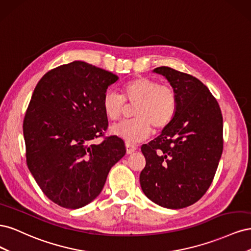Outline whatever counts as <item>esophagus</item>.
<instances>
[{
  "label": "esophagus",
  "mask_w": 251,
  "mask_h": 251,
  "mask_svg": "<svg viewBox=\"0 0 251 251\" xmlns=\"http://www.w3.org/2000/svg\"><path fill=\"white\" fill-rule=\"evenodd\" d=\"M126 147L127 154H132V153H134L136 150H137V146H136V144H134V143H132V142H126Z\"/></svg>",
  "instance_id": "34e87169"
}]
</instances>
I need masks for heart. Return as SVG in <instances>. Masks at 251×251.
<instances>
[{"mask_svg":"<svg viewBox=\"0 0 251 251\" xmlns=\"http://www.w3.org/2000/svg\"><path fill=\"white\" fill-rule=\"evenodd\" d=\"M135 105V118L123 121L113 132L128 142L147 138L151 131L168 126L178 109V95L171 86L160 85L156 79L139 76L125 83L121 95L107 91L102 97V109L110 120L117 121L125 115L126 103Z\"/></svg>","mask_w":251,"mask_h":251,"instance_id":"heart-1","label":"heart"}]
</instances>
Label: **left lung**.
Returning <instances> with one entry per match:
<instances>
[{"label": "left lung", "instance_id": "1", "mask_svg": "<svg viewBox=\"0 0 251 251\" xmlns=\"http://www.w3.org/2000/svg\"><path fill=\"white\" fill-rule=\"evenodd\" d=\"M154 72L176 91L178 109L157 138L142 144L140 185L154 203L179 209L200 200L214 180L223 151L222 113L198 78L164 66Z\"/></svg>", "mask_w": 251, "mask_h": 251}]
</instances>
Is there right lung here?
Returning a JSON list of instances; mask_svg holds the SVG:
<instances>
[{
  "label": "right lung",
  "instance_id": "right-lung-1",
  "mask_svg": "<svg viewBox=\"0 0 251 251\" xmlns=\"http://www.w3.org/2000/svg\"><path fill=\"white\" fill-rule=\"evenodd\" d=\"M117 79L75 60L48 71L33 91L23 121L26 162L42 192L59 206L76 209L93 201L126 154L123 139L104 135L102 97Z\"/></svg>",
  "mask_w": 251,
  "mask_h": 251
}]
</instances>
